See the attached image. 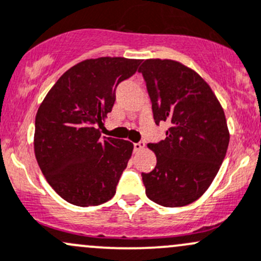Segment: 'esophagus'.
<instances>
[{"mask_svg":"<svg viewBox=\"0 0 261 261\" xmlns=\"http://www.w3.org/2000/svg\"><path fill=\"white\" fill-rule=\"evenodd\" d=\"M145 147V142L141 141V142H136V144H134V151L138 152V151H141L142 149Z\"/></svg>","mask_w":261,"mask_h":261,"instance_id":"obj_1","label":"esophagus"}]
</instances>
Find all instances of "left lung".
<instances>
[{
  "label": "left lung",
  "mask_w": 261,
  "mask_h": 261,
  "mask_svg": "<svg viewBox=\"0 0 261 261\" xmlns=\"http://www.w3.org/2000/svg\"><path fill=\"white\" fill-rule=\"evenodd\" d=\"M139 71L156 125H170L165 140L147 145L156 166L141 174L146 195L163 206H185L209 189L226 155L230 134L224 110L207 82L180 62L149 59Z\"/></svg>",
  "instance_id": "8db88e82"
}]
</instances>
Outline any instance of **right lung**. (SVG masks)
I'll list each match as a JSON object with an SVG mask.
<instances>
[{"instance_id": "obj_1", "label": "right lung", "mask_w": 261, "mask_h": 261, "mask_svg": "<svg viewBox=\"0 0 261 261\" xmlns=\"http://www.w3.org/2000/svg\"><path fill=\"white\" fill-rule=\"evenodd\" d=\"M141 60L98 57L79 62L57 80L38 108L35 155L51 188L67 202L92 206L116 193L134 145L101 136L115 90Z\"/></svg>"}]
</instances>
